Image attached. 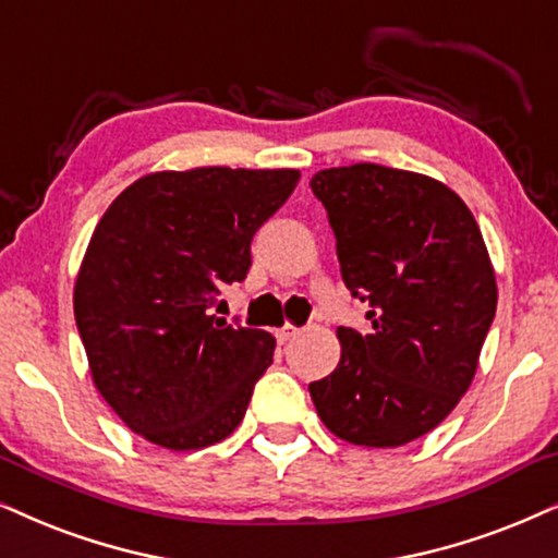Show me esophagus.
Here are the masks:
<instances>
[{
    "mask_svg": "<svg viewBox=\"0 0 558 558\" xmlns=\"http://www.w3.org/2000/svg\"><path fill=\"white\" fill-rule=\"evenodd\" d=\"M296 336H300V328H294V325H284V328L277 330V341H279V343L294 341Z\"/></svg>",
    "mask_w": 558,
    "mask_h": 558,
    "instance_id": "esophagus-1",
    "label": "esophagus"
}]
</instances>
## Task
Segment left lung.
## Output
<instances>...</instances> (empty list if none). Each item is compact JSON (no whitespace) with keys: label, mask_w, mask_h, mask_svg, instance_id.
I'll return each mask as SVG.
<instances>
[{"label":"left lung","mask_w":558,"mask_h":558,"mask_svg":"<svg viewBox=\"0 0 558 558\" xmlns=\"http://www.w3.org/2000/svg\"><path fill=\"white\" fill-rule=\"evenodd\" d=\"M341 277L372 330L338 328L336 372L310 385L325 428L356 446L425 436L472 385L497 310L474 215L423 173L379 163L317 171Z\"/></svg>","instance_id":"8db88e82"}]
</instances>
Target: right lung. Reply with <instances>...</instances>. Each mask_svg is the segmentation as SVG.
<instances>
[{
  "label": "right lung",
  "mask_w": 558,
  "mask_h": 558,
  "mask_svg": "<svg viewBox=\"0 0 558 558\" xmlns=\"http://www.w3.org/2000/svg\"><path fill=\"white\" fill-rule=\"evenodd\" d=\"M296 182L294 169L148 173L94 228L76 328L94 387L137 436L192 451L243 421L277 341L213 307L222 284L245 279L253 235Z\"/></svg>",
  "instance_id": "add662e5"
}]
</instances>
